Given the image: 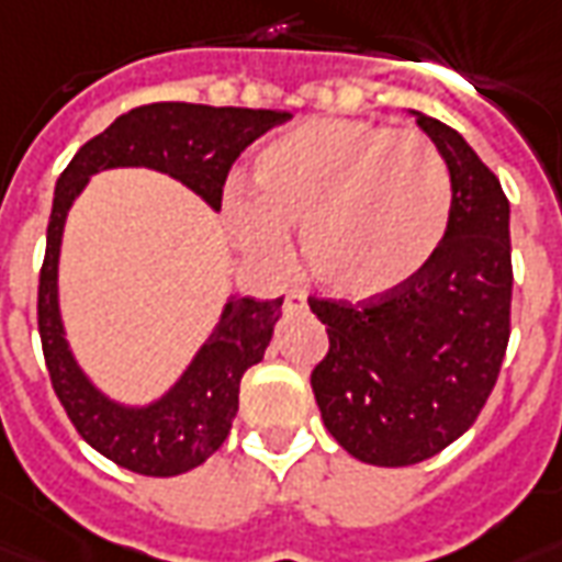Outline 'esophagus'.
<instances>
[{"mask_svg":"<svg viewBox=\"0 0 562 562\" xmlns=\"http://www.w3.org/2000/svg\"><path fill=\"white\" fill-rule=\"evenodd\" d=\"M306 306V294L292 289V292H285V310L292 313V310H303Z\"/></svg>","mask_w":562,"mask_h":562,"instance_id":"obj_1","label":"esophagus"}]
</instances>
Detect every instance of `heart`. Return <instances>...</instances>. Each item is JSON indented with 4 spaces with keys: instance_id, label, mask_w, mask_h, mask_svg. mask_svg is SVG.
I'll list each match as a JSON object with an SVG mask.
<instances>
[{
    "instance_id": "obj_1",
    "label": "heart",
    "mask_w": 562,
    "mask_h": 562,
    "mask_svg": "<svg viewBox=\"0 0 562 562\" xmlns=\"http://www.w3.org/2000/svg\"><path fill=\"white\" fill-rule=\"evenodd\" d=\"M452 184L417 131L318 119L256 157L252 199H228V223L252 259L280 261L289 228L322 289L363 301L414 280L447 235Z\"/></svg>"
}]
</instances>
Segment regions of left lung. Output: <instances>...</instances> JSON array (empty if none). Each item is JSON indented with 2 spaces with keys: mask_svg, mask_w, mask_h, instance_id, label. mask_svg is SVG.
<instances>
[{
  "mask_svg": "<svg viewBox=\"0 0 562 562\" xmlns=\"http://www.w3.org/2000/svg\"><path fill=\"white\" fill-rule=\"evenodd\" d=\"M414 115L450 169V223L438 252L378 297H310L330 339L313 369L324 426L345 452L378 468L431 459L471 429L509 345V199L459 133Z\"/></svg>",
  "mask_w": 562,
  "mask_h": 562,
  "instance_id": "8db88e82",
  "label": "left lung"
}]
</instances>
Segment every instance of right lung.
<instances>
[{
	"instance_id": "1",
	"label": "right lung",
	"mask_w": 562,
	"mask_h": 562,
	"mask_svg": "<svg viewBox=\"0 0 562 562\" xmlns=\"http://www.w3.org/2000/svg\"><path fill=\"white\" fill-rule=\"evenodd\" d=\"M289 119V112L277 110L148 103L119 115L106 131L89 139L59 176L37 280V334L49 384L74 429L124 471L178 476L199 468L223 447L238 414L240 378L265 357L273 324L282 315V297L228 301L217 330L202 345L184 378L148 408H122L89 384L74 363L61 330L56 268L70 202L80 196L89 176L101 169L148 166L184 181L207 205L220 207L228 169L240 151Z\"/></svg>"
}]
</instances>
